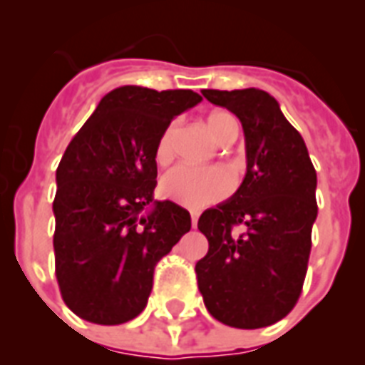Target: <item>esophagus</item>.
<instances>
[{"label": "esophagus", "instance_id": "34e87169", "mask_svg": "<svg viewBox=\"0 0 365 365\" xmlns=\"http://www.w3.org/2000/svg\"><path fill=\"white\" fill-rule=\"evenodd\" d=\"M190 217H192V227H194V229H195V227H197L199 212H195V210H194V212H190Z\"/></svg>", "mask_w": 365, "mask_h": 365}]
</instances>
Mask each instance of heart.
<instances>
[{
	"label": "heart",
	"mask_w": 365,
	"mask_h": 365,
	"mask_svg": "<svg viewBox=\"0 0 365 365\" xmlns=\"http://www.w3.org/2000/svg\"><path fill=\"white\" fill-rule=\"evenodd\" d=\"M207 127L217 142H223L229 130L236 127V120L229 112L216 110L207 118ZM175 130L177 121H171L158 136L155 145V160L158 164H166L173 157ZM232 188H235V179L225 168L220 166L199 168L179 164L171 168L160 180L162 195L188 208H203L216 203L220 199L227 197Z\"/></svg>",
	"instance_id": "obj_1"
}]
</instances>
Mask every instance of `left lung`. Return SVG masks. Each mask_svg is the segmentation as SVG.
<instances>
[{
	"mask_svg": "<svg viewBox=\"0 0 365 365\" xmlns=\"http://www.w3.org/2000/svg\"><path fill=\"white\" fill-rule=\"evenodd\" d=\"M242 121L247 173L232 197L201 214L208 253L195 264L205 307L217 322L260 329L297 303L317 216V177L303 136L264 90H203ZM246 230L236 235L234 227Z\"/></svg>",
	"mask_w": 365,
	"mask_h": 365,
	"instance_id": "obj_1",
	"label": "left lung"
}]
</instances>
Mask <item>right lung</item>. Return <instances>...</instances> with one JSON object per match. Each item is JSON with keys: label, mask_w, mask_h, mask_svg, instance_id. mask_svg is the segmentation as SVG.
Masks as SVG:
<instances>
[{"label": "right lung", "mask_w": 365, "mask_h": 365, "mask_svg": "<svg viewBox=\"0 0 365 365\" xmlns=\"http://www.w3.org/2000/svg\"><path fill=\"white\" fill-rule=\"evenodd\" d=\"M192 90L120 86L66 148L57 168L55 275L71 312L98 325H120L148 304L162 257L192 227L188 210L153 201L155 145L180 112L195 107ZM155 205L145 217L141 210Z\"/></svg>", "instance_id": "obj_1"}]
</instances>
